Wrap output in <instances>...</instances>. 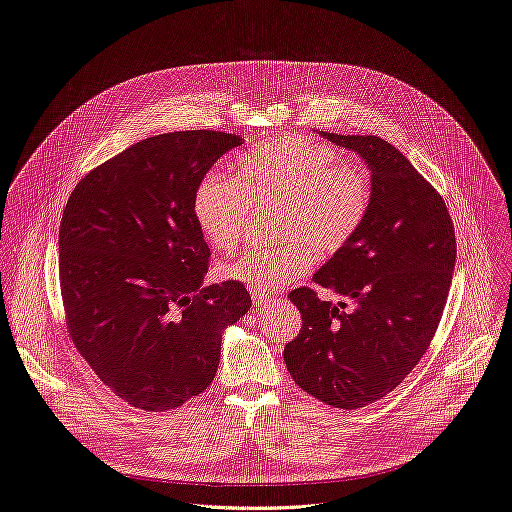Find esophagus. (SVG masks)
I'll return each instance as SVG.
<instances>
[{"mask_svg": "<svg viewBox=\"0 0 512 512\" xmlns=\"http://www.w3.org/2000/svg\"><path fill=\"white\" fill-rule=\"evenodd\" d=\"M252 300H254V304H256V306H266V304H273L277 298H273V296H264V294H260V291H254V294H252Z\"/></svg>", "mask_w": 512, "mask_h": 512, "instance_id": "obj_1", "label": "esophagus"}]
</instances>
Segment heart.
<instances>
[{"label": "heart", "mask_w": 512, "mask_h": 512, "mask_svg": "<svg viewBox=\"0 0 512 512\" xmlns=\"http://www.w3.org/2000/svg\"><path fill=\"white\" fill-rule=\"evenodd\" d=\"M252 204H281L275 248H252L221 275L275 291L319 260L344 252L367 225L373 183L367 170L335 148L300 135H277L237 160V177L206 175L193 193V216L212 248L231 252L248 235Z\"/></svg>", "instance_id": "1"}]
</instances>
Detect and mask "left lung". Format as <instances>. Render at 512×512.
I'll use <instances>...</instances> for the list:
<instances>
[{"mask_svg": "<svg viewBox=\"0 0 512 512\" xmlns=\"http://www.w3.org/2000/svg\"><path fill=\"white\" fill-rule=\"evenodd\" d=\"M319 133L369 166L373 208L350 246L312 275L337 302L310 287L289 294L302 329L283 360L304 392L352 410L394 392L423 358L446 306L456 237L440 193L392 143Z\"/></svg>", "mask_w": 512, "mask_h": 512, "instance_id": "1", "label": "left lung"}]
</instances>
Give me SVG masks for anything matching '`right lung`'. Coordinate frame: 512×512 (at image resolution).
I'll use <instances>...</instances> for the list:
<instances>
[{"instance_id":"1","label":"right lung","mask_w":512,"mask_h":512,"mask_svg":"<svg viewBox=\"0 0 512 512\" xmlns=\"http://www.w3.org/2000/svg\"><path fill=\"white\" fill-rule=\"evenodd\" d=\"M241 145L223 131L143 139L75 187L60 223L68 333L95 375L135 408H179L212 383L223 331L252 306L239 281L204 285L210 248L193 193Z\"/></svg>"}]
</instances>
